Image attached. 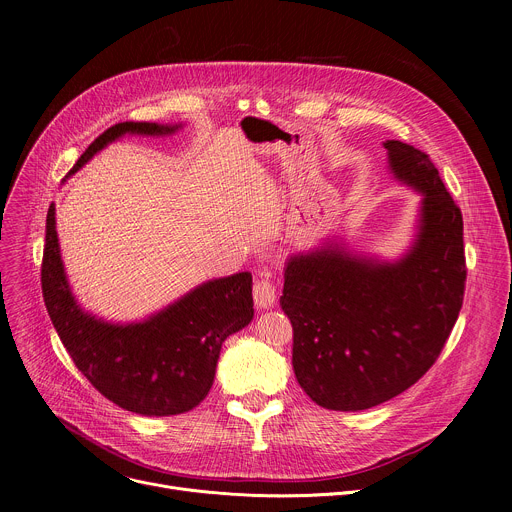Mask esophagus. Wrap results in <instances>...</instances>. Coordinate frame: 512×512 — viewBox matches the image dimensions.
Here are the masks:
<instances>
[{"mask_svg": "<svg viewBox=\"0 0 512 512\" xmlns=\"http://www.w3.org/2000/svg\"><path fill=\"white\" fill-rule=\"evenodd\" d=\"M253 300L259 310H269L277 302V291L271 271H261V279L253 285Z\"/></svg>", "mask_w": 512, "mask_h": 512, "instance_id": "obj_1", "label": "esophagus"}]
</instances>
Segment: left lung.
<instances>
[{
    "instance_id": "8db88e82",
    "label": "left lung",
    "mask_w": 512,
    "mask_h": 512,
    "mask_svg": "<svg viewBox=\"0 0 512 512\" xmlns=\"http://www.w3.org/2000/svg\"><path fill=\"white\" fill-rule=\"evenodd\" d=\"M383 145L391 174L421 196L407 253L385 261L328 241L285 261L279 304L294 326L291 364L324 409H371L415 385L464 300L460 208L427 154L397 139Z\"/></svg>"
}]
</instances>
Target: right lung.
<instances>
[{"instance_id": "right-lung-1", "label": "right lung", "mask_w": 512, "mask_h": 512, "mask_svg": "<svg viewBox=\"0 0 512 512\" xmlns=\"http://www.w3.org/2000/svg\"><path fill=\"white\" fill-rule=\"evenodd\" d=\"M178 125L125 121L101 133L68 174L123 135H170ZM253 277L241 271L208 279L164 310L119 324L81 308L72 294L56 233L46 216L42 296L48 316L77 369L109 401L131 413L164 417L194 409L210 391L223 342L253 320Z\"/></svg>"}]
</instances>
